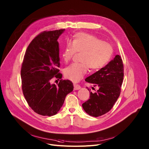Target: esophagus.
Masks as SVG:
<instances>
[{
    "mask_svg": "<svg viewBox=\"0 0 149 149\" xmlns=\"http://www.w3.org/2000/svg\"><path fill=\"white\" fill-rule=\"evenodd\" d=\"M74 90H79L81 88V86H79V85H78V84H74Z\"/></svg>",
    "mask_w": 149,
    "mask_h": 149,
    "instance_id": "34e87169",
    "label": "esophagus"
}]
</instances>
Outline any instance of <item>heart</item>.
Wrapping results in <instances>:
<instances>
[{
    "label": "heart",
    "mask_w": 149,
    "mask_h": 149,
    "mask_svg": "<svg viewBox=\"0 0 149 149\" xmlns=\"http://www.w3.org/2000/svg\"><path fill=\"white\" fill-rule=\"evenodd\" d=\"M76 52H81V63H74L64 71L65 76L74 82L78 81L87 74L88 67L95 71L105 66L112 57L113 49L111 45L96 36L79 33L74 36L71 42L66 43L62 54L63 61L68 62Z\"/></svg>",
    "instance_id": "obj_1"
}]
</instances>
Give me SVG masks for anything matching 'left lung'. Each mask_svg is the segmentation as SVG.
Masks as SVG:
<instances>
[{
	"label": "left lung",
	"instance_id": "obj_1",
	"mask_svg": "<svg viewBox=\"0 0 149 149\" xmlns=\"http://www.w3.org/2000/svg\"><path fill=\"white\" fill-rule=\"evenodd\" d=\"M123 78L124 65L118 55L104 67L86 78V82L97 86L99 89L94 93L90 92V99L82 104L84 111L94 117L109 112L120 95ZM87 89L90 91V89Z\"/></svg>",
	"mask_w": 149,
	"mask_h": 149
}]
</instances>
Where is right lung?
Instances as JSON below:
<instances>
[{"label": "right lung", "mask_w": 149, "mask_h": 149, "mask_svg": "<svg viewBox=\"0 0 149 149\" xmlns=\"http://www.w3.org/2000/svg\"><path fill=\"white\" fill-rule=\"evenodd\" d=\"M65 29L44 31L36 36L26 49L22 64L21 77L24 96L37 113L51 116L62 106L68 94L72 92V81L60 80L58 86L51 84L53 78H62L58 39Z\"/></svg>", "instance_id": "add662e5"}]
</instances>
